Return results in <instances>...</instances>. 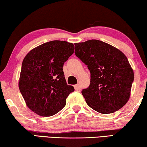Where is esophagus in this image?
I'll list each match as a JSON object with an SVG mask.
<instances>
[{
	"label": "esophagus",
	"instance_id": "obj_1",
	"mask_svg": "<svg viewBox=\"0 0 147 147\" xmlns=\"http://www.w3.org/2000/svg\"><path fill=\"white\" fill-rule=\"evenodd\" d=\"M74 88H75V89L76 91H78V90H80V89H81V87H80V86L79 84H77V85H75V86H74Z\"/></svg>",
	"mask_w": 147,
	"mask_h": 147
}]
</instances>
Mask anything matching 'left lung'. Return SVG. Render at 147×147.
<instances>
[{"instance_id": "8db88e82", "label": "left lung", "mask_w": 147, "mask_h": 147, "mask_svg": "<svg viewBox=\"0 0 147 147\" xmlns=\"http://www.w3.org/2000/svg\"><path fill=\"white\" fill-rule=\"evenodd\" d=\"M75 54L91 74L89 88L82 91L88 105L103 114L123 107L130 97L134 73L119 49L98 40L76 43Z\"/></svg>"}]
</instances>
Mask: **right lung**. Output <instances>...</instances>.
I'll list each match as a JSON object with an SVG mask.
<instances>
[{
    "mask_svg": "<svg viewBox=\"0 0 147 147\" xmlns=\"http://www.w3.org/2000/svg\"><path fill=\"white\" fill-rule=\"evenodd\" d=\"M74 49L72 43L54 40L32 49L23 59L19 89L35 113L52 116L65 107L74 88L67 84L63 66Z\"/></svg>",
    "mask_w": 147,
    "mask_h": 147,
    "instance_id": "add662e5",
    "label": "right lung"
}]
</instances>
